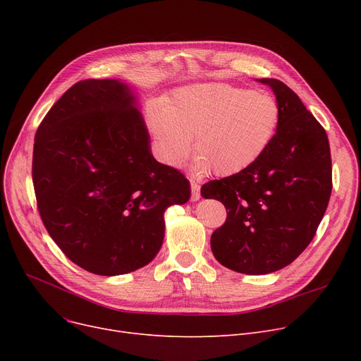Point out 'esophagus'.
Returning a JSON list of instances; mask_svg holds the SVG:
<instances>
[{
  "instance_id": "obj_1",
  "label": "esophagus",
  "mask_w": 361,
  "mask_h": 361,
  "mask_svg": "<svg viewBox=\"0 0 361 361\" xmlns=\"http://www.w3.org/2000/svg\"><path fill=\"white\" fill-rule=\"evenodd\" d=\"M190 185H192V200L197 202L200 199V185L196 181H192Z\"/></svg>"
}]
</instances>
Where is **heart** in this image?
I'll list each match as a JSON object with an SVG mask.
<instances>
[{
	"label": "heart",
	"instance_id": "heart-1",
	"mask_svg": "<svg viewBox=\"0 0 361 361\" xmlns=\"http://www.w3.org/2000/svg\"><path fill=\"white\" fill-rule=\"evenodd\" d=\"M281 109L267 92L230 83H196L177 89L165 102L152 105L147 124L161 159L181 166L195 136V169L231 177L256 164L272 143Z\"/></svg>",
	"mask_w": 361,
	"mask_h": 361
}]
</instances>
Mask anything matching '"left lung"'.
<instances>
[{"label": "left lung", "instance_id": "left-lung-1", "mask_svg": "<svg viewBox=\"0 0 361 361\" xmlns=\"http://www.w3.org/2000/svg\"><path fill=\"white\" fill-rule=\"evenodd\" d=\"M257 82L274 90L281 109L272 143L250 168L200 190L228 211L211 237L215 259L247 275L271 274L294 262L313 240L332 192L325 128L286 83Z\"/></svg>", "mask_w": 361, "mask_h": 361}]
</instances>
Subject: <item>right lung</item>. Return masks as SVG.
I'll use <instances>...</instances> for the list:
<instances>
[{"label": "right lung", "mask_w": 361, "mask_h": 361, "mask_svg": "<svg viewBox=\"0 0 361 361\" xmlns=\"http://www.w3.org/2000/svg\"><path fill=\"white\" fill-rule=\"evenodd\" d=\"M32 178L51 238L104 276L154 260L166 207L190 199L188 180L152 155L136 94L116 79L78 82L52 105L35 136Z\"/></svg>", "instance_id": "1"}]
</instances>
